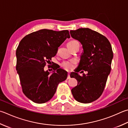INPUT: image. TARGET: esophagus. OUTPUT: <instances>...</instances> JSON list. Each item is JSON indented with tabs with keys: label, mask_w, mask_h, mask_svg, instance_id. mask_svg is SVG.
<instances>
[{
	"label": "esophagus",
	"mask_w": 128,
	"mask_h": 128,
	"mask_svg": "<svg viewBox=\"0 0 128 128\" xmlns=\"http://www.w3.org/2000/svg\"><path fill=\"white\" fill-rule=\"evenodd\" d=\"M70 78H71V77H70V74L68 73V76H67V79H70Z\"/></svg>",
	"instance_id": "34e87169"
}]
</instances>
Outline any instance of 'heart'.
<instances>
[{
	"instance_id": "obj_1",
	"label": "heart",
	"mask_w": 128,
	"mask_h": 128,
	"mask_svg": "<svg viewBox=\"0 0 128 128\" xmlns=\"http://www.w3.org/2000/svg\"><path fill=\"white\" fill-rule=\"evenodd\" d=\"M78 41L76 40H71V41L69 42L67 44H71V43H73L74 42H76ZM76 64V61L75 60H68V61H64L61 63V65L62 67L64 70L67 71H70L71 70L73 69L74 66H75V64Z\"/></svg>"
}]
</instances>
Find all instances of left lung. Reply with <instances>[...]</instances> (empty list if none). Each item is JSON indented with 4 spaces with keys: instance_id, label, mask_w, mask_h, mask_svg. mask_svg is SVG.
Instances as JSON below:
<instances>
[{
    "instance_id": "obj_1",
    "label": "left lung",
    "mask_w": 128,
    "mask_h": 128,
    "mask_svg": "<svg viewBox=\"0 0 128 128\" xmlns=\"http://www.w3.org/2000/svg\"><path fill=\"white\" fill-rule=\"evenodd\" d=\"M70 33L82 46L83 52L76 72L81 70L88 72L82 76L76 72L71 74V78L78 82L71 92L78 102L90 103L99 98L104 90L113 58L112 46L105 36L91 29L79 28Z\"/></svg>"
}]
</instances>
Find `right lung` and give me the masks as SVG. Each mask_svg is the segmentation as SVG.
I'll use <instances>...</instances> for the list:
<instances>
[{
	"label": "right lung",
	"instance_id": "obj_1",
	"mask_svg": "<svg viewBox=\"0 0 128 128\" xmlns=\"http://www.w3.org/2000/svg\"><path fill=\"white\" fill-rule=\"evenodd\" d=\"M70 38L67 30L43 29L26 35L19 43L16 70L24 94L34 102L42 104L51 99L58 84L67 78V72L63 69H54L50 74L44 67Z\"/></svg>",
	"mask_w": 128,
	"mask_h": 128
}]
</instances>
